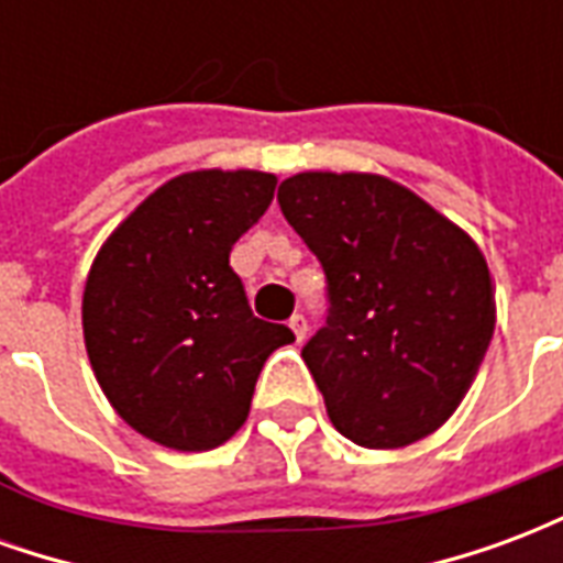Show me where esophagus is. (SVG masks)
<instances>
[{
    "label": "esophagus",
    "mask_w": 563,
    "mask_h": 563,
    "mask_svg": "<svg viewBox=\"0 0 563 563\" xmlns=\"http://www.w3.org/2000/svg\"><path fill=\"white\" fill-rule=\"evenodd\" d=\"M289 329L295 331V341L301 343L307 338V319L301 317V313H295V317L289 319Z\"/></svg>",
    "instance_id": "obj_1"
}]
</instances>
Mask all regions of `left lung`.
<instances>
[{"label": "left lung", "instance_id": "8db88e82", "mask_svg": "<svg viewBox=\"0 0 563 563\" xmlns=\"http://www.w3.org/2000/svg\"><path fill=\"white\" fill-rule=\"evenodd\" d=\"M277 201L325 274V325L301 358L334 428L367 449L437 431L495 334L479 246L379 174H295Z\"/></svg>", "mask_w": 563, "mask_h": 563}]
</instances>
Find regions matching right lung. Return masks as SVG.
Returning a JSON list of instances; mask_svg holds the SVG:
<instances>
[{"instance_id": "1", "label": "right lung", "mask_w": 563, "mask_h": 563, "mask_svg": "<svg viewBox=\"0 0 563 563\" xmlns=\"http://www.w3.org/2000/svg\"><path fill=\"white\" fill-rule=\"evenodd\" d=\"M265 172H189L132 210L92 262L84 341L99 386L139 434L180 452L244 424L262 365L292 343L253 317L229 265L274 198Z\"/></svg>"}]
</instances>
